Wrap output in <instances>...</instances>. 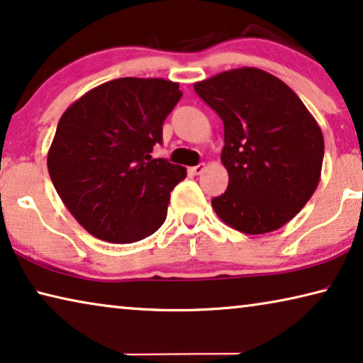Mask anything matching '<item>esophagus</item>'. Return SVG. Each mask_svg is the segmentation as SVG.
<instances>
[{
	"label": "esophagus",
	"mask_w": 363,
	"mask_h": 363,
	"mask_svg": "<svg viewBox=\"0 0 363 363\" xmlns=\"http://www.w3.org/2000/svg\"><path fill=\"white\" fill-rule=\"evenodd\" d=\"M204 170H206V164H199V165L191 167V169H189V172H191L193 175H201Z\"/></svg>",
	"instance_id": "34e87169"
}]
</instances>
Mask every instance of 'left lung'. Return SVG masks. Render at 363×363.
Listing matches in <instances>:
<instances>
[{
    "label": "left lung",
    "instance_id": "left-lung-1",
    "mask_svg": "<svg viewBox=\"0 0 363 363\" xmlns=\"http://www.w3.org/2000/svg\"><path fill=\"white\" fill-rule=\"evenodd\" d=\"M224 121V194L211 201L222 222L248 235L286 225L320 183L325 139L313 115L286 82L258 68L194 82Z\"/></svg>",
    "mask_w": 363,
    "mask_h": 363
}]
</instances>
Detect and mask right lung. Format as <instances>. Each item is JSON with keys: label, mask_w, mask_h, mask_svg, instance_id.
<instances>
[{"label": "right lung", "mask_w": 363, "mask_h": 363, "mask_svg": "<svg viewBox=\"0 0 363 363\" xmlns=\"http://www.w3.org/2000/svg\"><path fill=\"white\" fill-rule=\"evenodd\" d=\"M182 91L159 77H120L77 99L58 121L47 165L79 224L100 240L133 243L164 224L186 169L152 159Z\"/></svg>", "instance_id": "right-lung-1"}]
</instances>
